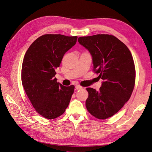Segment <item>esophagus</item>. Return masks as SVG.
Segmentation results:
<instances>
[{"label":"esophagus","instance_id":"1","mask_svg":"<svg viewBox=\"0 0 152 152\" xmlns=\"http://www.w3.org/2000/svg\"><path fill=\"white\" fill-rule=\"evenodd\" d=\"M75 89H76L77 90H79V89H82V87L80 86V85H77V86H75Z\"/></svg>","mask_w":152,"mask_h":152}]
</instances>
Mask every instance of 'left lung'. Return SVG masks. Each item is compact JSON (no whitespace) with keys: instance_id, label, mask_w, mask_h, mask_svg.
<instances>
[{"instance_id":"8db88e82","label":"left lung","mask_w":152,"mask_h":152,"mask_svg":"<svg viewBox=\"0 0 152 152\" xmlns=\"http://www.w3.org/2000/svg\"><path fill=\"white\" fill-rule=\"evenodd\" d=\"M79 42L93 56V71L103 82L99 91L87 87L86 107L92 115L104 120L114 115L129 99L136 70L131 51L116 37L98 34L80 37Z\"/></svg>"}]
</instances>
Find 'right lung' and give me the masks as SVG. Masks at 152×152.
<instances>
[{
  "label": "right lung",
  "mask_w": 152,
  "mask_h": 152,
  "mask_svg": "<svg viewBox=\"0 0 152 152\" xmlns=\"http://www.w3.org/2000/svg\"><path fill=\"white\" fill-rule=\"evenodd\" d=\"M77 36L45 34L32 43L25 54L21 82L36 112L54 119L65 112L75 86H64L54 76L64 54L77 42Z\"/></svg>",
  "instance_id": "add662e5"
}]
</instances>
